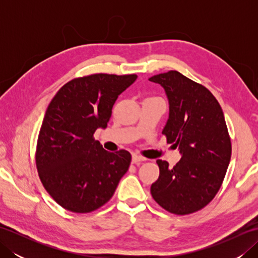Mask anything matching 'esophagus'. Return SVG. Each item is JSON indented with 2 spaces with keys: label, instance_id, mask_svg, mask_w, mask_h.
<instances>
[{
  "label": "esophagus",
  "instance_id": "esophagus-1",
  "mask_svg": "<svg viewBox=\"0 0 258 258\" xmlns=\"http://www.w3.org/2000/svg\"><path fill=\"white\" fill-rule=\"evenodd\" d=\"M145 160H146V158L142 157V156H140V155H136V154H134V155L132 156V163H133V164H140V163H142V162H144Z\"/></svg>",
  "mask_w": 258,
  "mask_h": 258
}]
</instances>
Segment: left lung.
<instances>
[{
	"label": "left lung",
	"mask_w": 258,
	"mask_h": 258,
	"mask_svg": "<svg viewBox=\"0 0 258 258\" xmlns=\"http://www.w3.org/2000/svg\"><path fill=\"white\" fill-rule=\"evenodd\" d=\"M165 90L169 115L163 134L178 147L182 158L173 168L157 160L160 176L151 186L158 205L187 215L210 203L225 177L232 144L223 109L205 86L177 71L149 79Z\"/></svg>",
	"instance_id": "obj_1"
}]
</instances>
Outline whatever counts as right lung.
Returning <instances> with one entry per match:
<instances>
[{"label":"right lung","instance_id":"right-lung-1","mask_svg":"<svg viewBox=\"0 0 258 258\" xmlns=\"http://www.w3.org/2000/svg\"><path fill=\"white\" fill-rule=\"evenodd\" d=\"M136 74H92L63 85L48 105L38 134L35 162L52 199L73 213L107 203L127 172L130 153L105 151L93 135L105 128L120 93Z\"/></svg>","mask_w":258,"mask_h":258}]
</instances>
